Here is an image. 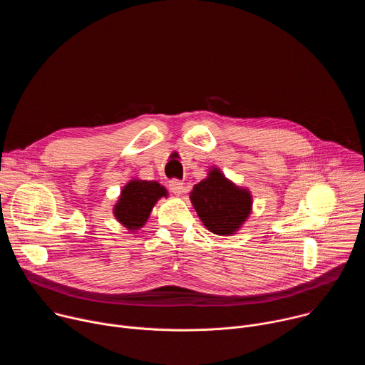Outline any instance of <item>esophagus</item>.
<instances>
[{"mask_svg": "<svg viewBox=\"0 0 365 365\" xmlns=\"http://www.w3.org/2000/svg\"><path fill=\"white\" fill-rule=\"evenodd\" d=\"M169 187H170V190H172L176 196H180V195H183V192H185V185H183L180 180H178V179L170 180Z\"/></svg>", "mask_w": 365, "mask_h": 365, "instance_id": "obj_1", "label": "esophagus"}]
</instances>
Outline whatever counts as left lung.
<instances>
[{
    "instance_id": "1",
    "label": "left lung",
    "mask_w": 365,
    "mask_h": 365,
    "mask_svg": "<svg viewBox=\"0 0 365 365\" xmlns=\"http://www.w3.org/2000/svg\"><path fill=\"white\" fill-rule=\"evenodd\" d=\"M190 202L203 225L217 235H232L242 227L252 210V196L225 178L215 166L193 186Z\"/></svg>"
}]
</instances>
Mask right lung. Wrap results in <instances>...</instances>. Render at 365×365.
<instances>
[{"mask_svg":"<svg viewBox=\"0 0 365 365\" xmlns=\"http://www.w3.org/2000/svg\"><path fill=\"white\" fill-rule=\"evenodd\" d=\"M168 195L166 187L159 182L131 179L114 205V217L123 227L134 232L145 225L154 205Z\"/></svg>","mask_w":365,"mask_h":365,"instance_id":"1","label":"right lung"}]
</instances>
